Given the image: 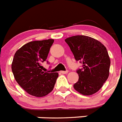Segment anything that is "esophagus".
<instances>
[{
  "label": "esophagus",
  "instance_id": "obj_1",
  "mask_svg": "<svg viewBox=\"0 0 122 122\" xmlns=\"http://www.w3.org/2000/svg\"><path fill=\"white\" fill-rule=\"evenodd\" d=\"M68 70L61 71H60V73H62V74H66V73H68Z\"/></svg>",
  "mask_w": 122,
  "mask_h": 122
}]
</instances>
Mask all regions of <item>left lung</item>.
<instances>
[{"label":"left lung","mask_w":122,"mask_h":122,"mask_svg":"<svg viewBox=\"0 0 122 122\" xmlns=\"http://www.w3.org/2000/svg\"><path fill=\"white\" fill-rule=\"evenodd\" d=\"M76 61L82 63L76 70L79 79L74 89L84 95L97 92L108 78L111 65L105 46L97 40L85 35H76L65 39Z\"/></svg>","instance_id":"1"}]
</instances>
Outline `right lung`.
<instances>
[{"instance_id": "right-lung-1", "label": "right lung", "mask_w": 122, "mask_h": 122, "mask_svg": "<svg viewBox=\"0 0 122 122\" xmlns=\"http://www.w3.org/2000/svg\"><path fill=\"white\" fill-rule=\"evenodd\" d=\"M53 43L52 39L29 42L18 49L14 56L11 69L15 80L31 95L42 97L54 87L59 74L44 72L42 70V63L47 61Z\"/></svg>"}]
</instances>
